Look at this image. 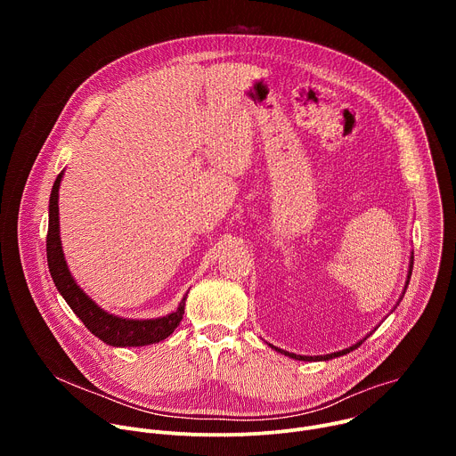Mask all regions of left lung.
I'll return each instance as SVG.
<instances>
[{
  "label": "left lung",
  "mask_w": 456,
  "mask_h": 456,
  "mask_svg": "<svg viewBox=\"0 0 456 456\" xmlns=\"http://www.w3.org/2000/svg\"><path fill=\"white\" fill-rule=\"evenodd\" d=\"M411 267H413V264L410 265V274H408V280H410V276H411ZM364 343V339L362 341H359L357 345H354V346H350V348H346V350H341V352H336V354H329V355H317V357H305V355H296V354H289V352H285V350H280V348H276V346H273V348H276L280 354H285V355H289V357H292V359H299V361H329V359H334V357H339V355H345V354H350L352 350H355L357 346H361Z\"/></svg>",
  "instance_id": "left-lung-1"
}]
</instances>
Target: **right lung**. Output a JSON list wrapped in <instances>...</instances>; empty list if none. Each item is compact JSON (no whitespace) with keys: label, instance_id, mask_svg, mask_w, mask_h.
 Instances as JSON below:
<instances>
[{"label":"right lung","instance_id":"add662e5","mask_svg":"<svg viewBox=\"0 0 456 456\" xmlns=\"http://www.w3.org/2000/svg\"><path fill=\"white\" fill-rule=\"evenodd\" d=\"M62 173L57 175L52 192H50V206H48V232H46V259L50 276L64 297L74 310V314L85 322V327L101 341L111 346H144L159 343L166 338H169L178 322L182 321L185 297L178 305V308L159 319H122L117 315H111L99 308L74 281V278L69 273L67 262H64L61 240H59V183H61Z\"/></svg>","mask_w":456,"mask_h":456}]
</instances>
